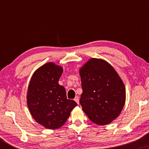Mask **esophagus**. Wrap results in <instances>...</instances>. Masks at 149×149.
Returning <instances> with one entry per match:
<instances>
[{
    "label": "esophagus",
    "mask_w": 149,
    "mask_h": 149,
    "mask_svg": "<svg viewBox=\"0 0 149 149\" xmlns=\"http://www.w3.org/2000/svg\"><path fill=\"white\" fill-rule=\"evenodd\" d=\"M74 100H75V102L77 103V104H79V97L78 96L75 97V99H74Z\"/></svg>",
    "instance_id": "obj_1"
}]
</instances>
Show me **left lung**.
Masks as SVG:
<instances>
[{"mask_svg":"<svg viewBox=\"0 0 149 149\" xmlns=\"http://www.w3.org/2000/svg\"><path fill=\"white\" fill-rule=\"evenodd\" d=\"M81 93L79 103L94 123L105 125L121 113L125 103L123 81L106 61L91 58L79 70Z\"/></svg>","mask_w":149,"mask_h":149,"instance_id":"1","label":"left lung"}]
</instances>
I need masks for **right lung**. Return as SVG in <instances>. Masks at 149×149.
<instances>
[{"label": "right lung", "mask_w": 149, "mask_h": 149, "mask_svg": "<svg viewBox=\"0 0 149 149\" xmlns=\"http://www.w3.org/2000/svg\"><path fill=\"white\" fill-rule=\"evenodd\" d=\"M63 68L46 63L33 74L27 92V105L37 123L48 129L60 128L70 117L77 103L68 100L64 87L58 81Z\"/></svg>", "instance_id": "1"}]
</instances>
